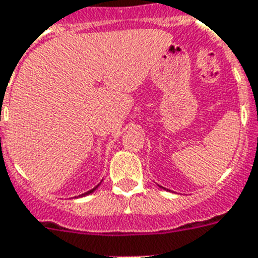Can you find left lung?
<instances>
[{
    "mask_svg": "<svg viewBox=\"0 0 258 258\" xmlns=\"http://www.w3.org/2000/svg\"><path fill=\"white\" fill-rule=\"evenodd\" d=\"M160 188H163V187H160Z\"/></svg>",
    "mask_w": 258,
    "mask_h": 258,
    "instance_id": "obj_1",
    "label": "left lung"
}]
</instances>
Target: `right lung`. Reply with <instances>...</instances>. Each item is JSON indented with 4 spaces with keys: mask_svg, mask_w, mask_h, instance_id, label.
Returning a JSON list of instances; mask_svg holds the SVG:
<instances>
[{
    "mask_svg": "<svg viewBox=\"0 0 258 258\" xmlns=\"http://www.w3.org/2000/svg\"><path fill=\"white\" fill-rule=\"evenodd\" d=\"M98 187H99V184H98V185H96V187H94L93 189H90V190H87V192H85V194H82V195H81V198H82V196H86V195H90V194H93L94 190H95L96 188H98Z\"/></svg>",
    "mask_w": 258,
    "mask_h": 258,
    "instance_id": "1",
    "label": "right lung"
}]
</instances>
